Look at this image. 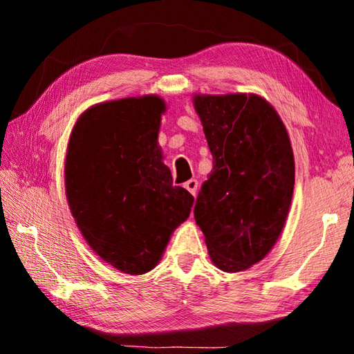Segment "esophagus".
Wrapping results in <instances>:
<instances>
[{
	"label": "esophagus",
	"mask_w": 354,
	"mask_h": 354,
	"mask_svg": "<svg viewBox=\"0 0 354 354\" xmlns=\"http://www.w3.org/2000/svg\"><path fill=\"white\" fill-rule=\"evenodd\" d=\"M184 187L187 189L192 195H196V190H198V181L196 179H189L187 183H184Z\"/></svg>",
	"instance_id": "obj_1"
}]
</instances>
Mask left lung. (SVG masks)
I'll use <instances>...</instances> for the list:
<instances>
[{"instance_id": "1", "label": "left lung", "mask_w": 354, "mask_h": 354, "mask_svg": "<svg viewBox=\"0 0 354 354\" xmlns=\"http://www.w3.org/2000/svg\"><path fill=\"white\" fill-rule=\"evenodd\" d=\"M214 169L195 203L214 266L247 270L283 232L290 209L295 160L283 120L256 93L194 95Z\"/></svg>"}]
</instances>
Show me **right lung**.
<instances>
[{
	"label": "right lung",
	"mask_w": 354,
	"mask_h": 354,
	"mask_svg": "<svg viewBox=\"0 0 354 354\" xmlns=\"http://www.w3.org/2000/svg\"><path fill=\"white\" fill-rule=\"evenodd\" d=\"M167 111L158 95L106 101L84 111L70 134L65 194L95 253L117 270L158 266L194 196L173 185L158 136Z\"/></svg>",
	"instance_id": "1"
}]
</instances>
